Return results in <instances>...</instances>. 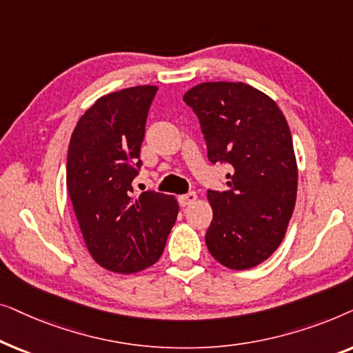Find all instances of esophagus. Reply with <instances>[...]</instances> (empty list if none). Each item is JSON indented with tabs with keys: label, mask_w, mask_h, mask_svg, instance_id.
<instances>
[{
	"label": "esophagus",
	"mask_w": 353,
	"mask_h": 353,
	"mask_svg": "<svg viewBox=\"0 0 353 353\" xmlns=\"http://www.w3.org/2000/svg\"><path fill=\"white\" fill-rule=\"evenodd\" d=\"M196 199H197V194H196L194 191H190V192H188V194H183V196L178 197V201H180V204L183 207L191 205L192 202H196Z\"/></svg>",
	"instance_id": "1"
}]
</instances>
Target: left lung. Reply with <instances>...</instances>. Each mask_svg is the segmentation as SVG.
<instances>
[{"instance_id": "left-lung-1", "label": "left lung", "mask_w": 353, "mask_h": 353, "mask_svg": "<svg viewBox=\"0 0 353 353\" xmlns=\"http://www.w3.org/2000/svg\"><path fill=\"white\" fill-rule=\"evenodd\" d=\"M183 101L199 119L209 161L231 165L228 190L207 191L214 210L207 249L226 268H252L279 248L296 205L297 162L286 117L270 96L241 81H205Z\"/></svg>"}]
</instances>
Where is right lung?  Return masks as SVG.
I'll return each mask as SVG.
<instances>
[{
  "label": "right lung",
  "mask_w": 353,
  "mask_h": 353,
  "mask_svg": "<svg viewBox=\"0 0 353 353\" xmlns=\"http://www.w3.org/2000/svg\"><path fill=\"white\" fill-rule=\"evenodd\" d=\"M157 86L99 98L81 115L67 154V191L86 249L114 273H137L161 259L178 202L156 191L133 194L139 149Z\"/></svg>",
  "instance_id": "1"
}]
</instances>
